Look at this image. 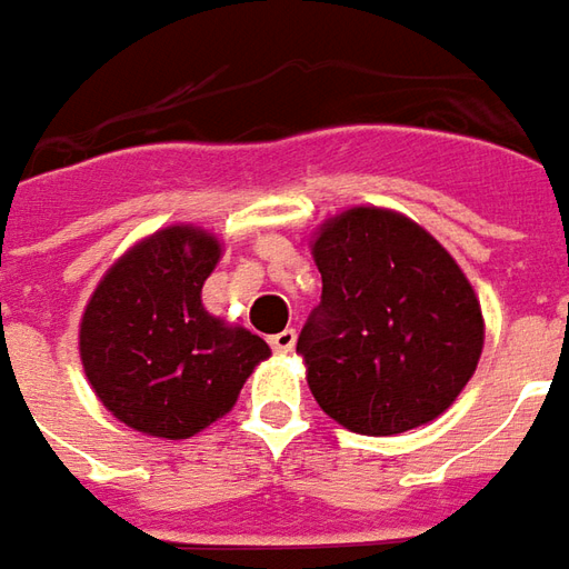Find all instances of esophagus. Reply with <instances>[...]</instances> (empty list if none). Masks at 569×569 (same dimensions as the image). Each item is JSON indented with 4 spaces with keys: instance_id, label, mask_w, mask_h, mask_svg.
I'll return each instance as SVG.
<instances>
[{
    "instance_id": "34e87169",
    "label": "esophagus",
    "mask_w": 569,
    "mask_h": 569,
    "mask_svg": "<svg viewBox=\"0 0 569 569\" xmlns=\"http://www.w3.org/2000/svg\"><path fill=\"white\" fill-rule=\"evenodd\" d=\"M270 349L280 351V355H286V351L296 349V330H280V333H273L268 339Z\"/></svg>"
}]
</instances>
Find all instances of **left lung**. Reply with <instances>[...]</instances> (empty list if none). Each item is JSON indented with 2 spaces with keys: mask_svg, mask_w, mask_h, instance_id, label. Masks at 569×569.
Returning a JSON list of instances; mask_svg holds the SVG:
<instances>
[{
  "mask_svg": "<svg viewBox=\"0 0 569 569\" xmlns=\"http://www.w3.org/2000/svg\"><path fill=\"white\" fill-rule=\"evenodd\" d=\"M311 252L323 292L296 349L317 405L361 436L436 420L482 351L479 299L455 258L386 208L320 223Z\"/></svg>",
  "mask_w": 569,
  "mask_h": 569,
  "instance_id": "obj_1",
  "label": "left lung"
}]
</instances>
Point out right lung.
Masks as SVG:
<instances>
[{"instance_id":"obj_1","label":"right lung","mask_w":569,"mask_h":569,"mask_svg":"<svg viewBox=\"0 0 569 569\" xmlns=\"http://www.w3.org/2000/svg\"><path fill=\"white\" fill-rule=\"evenodd\" d=\"M220 242L177 223L137 242L96 286L80 320V361L121 423L158 439H189L223 417L254 365L261 336L208 315L202 286Z\"/></svg>"}]
</instances>
